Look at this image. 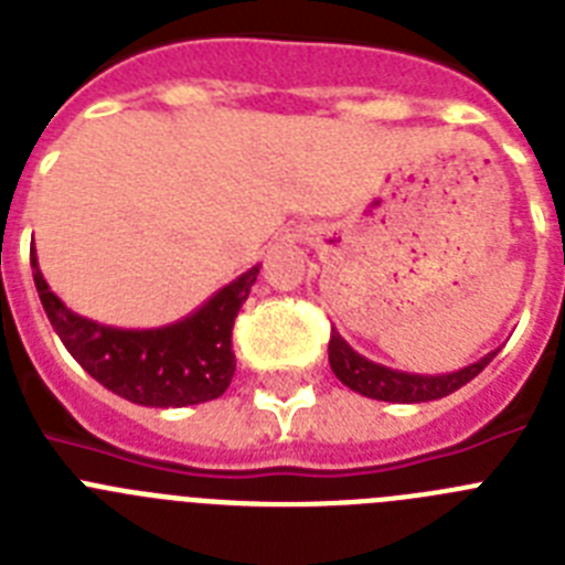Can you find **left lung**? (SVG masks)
Instances as JSON below:
<instances>
[{
	"mask_svg": "<svg viewBox=\"0 0 565 565\" xmlns=\"http://www.w3.org/2000/svg\"><path fill=\"white\" fill-rule=\"evenodd\" d=\"M498 351L487 353L478 362L467 364L456 373H441V376H422V373H404L384 367V364L364 359L356 353L351 344L339 337V331H331V342H328V362L331 371L337 373L339 382L351 391L362 393L367 398H379V402H398V404H418L433 402V398H444L463 387L467 382L478 376L487 367Z\"/></svg>",
	"mask_w": 565,
	"mask_h": 565,
	"instance_id": "obj_1",
	"label": "left lung"
}]
</instances>
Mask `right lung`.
<instances>
[{
	"mask_svg": "<svg viewBox=\"0 0 565 565\" xmlns=\"http://www.w3.org/2000/svg\"><path fill=\"white\" fill-rule=\"evenodd\" d=\"M33 282L50 326L70 356L107 391L143 407H186L223 396L234 376V317L257 282L259 266L239 274L189 317L163 328H113L70 311L30 254Z\"/></svg>",
	"mask_w": 565,
	"mask_h": 565,
	"instance_id": "1",
	"label": "right lung"
}]
</instances>
